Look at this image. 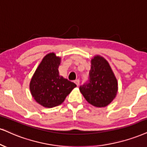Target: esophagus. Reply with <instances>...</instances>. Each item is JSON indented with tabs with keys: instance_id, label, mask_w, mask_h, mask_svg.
I'll return each instance as SVG.
<instances>
[{
	"instance_id": "34e87169",
	"label": "esophagus",
	"mask_w": 147,
	"mask_h": 147,
	"mask_svg": "<svg viewBox=\"0 0 147 147\" xmlns=\"http://www.w3.org/2000/svg\"><path fill=\"white\" fill-rule=\"evenodd\" d=\"M75 82V84L77 85V86H78L79 84H80V80H78V79L76 80L75 82Z\"/></svg>"
}]
</instances>
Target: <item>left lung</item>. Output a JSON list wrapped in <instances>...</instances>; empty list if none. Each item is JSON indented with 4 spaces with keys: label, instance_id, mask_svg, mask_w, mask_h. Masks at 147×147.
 Returning <instances> with one entry per match:
<instances>
[{
    "label": "left lung",
    "instance_id": "1",
    "mask_svg": "<svg viewBox=\"0 0 147 147\" xmlns=\"http://www.w3.org/2000/svg\"><path fill=\"white\" fill-rule=\"evenodd\" d=\"M89 82L80 87L86 101L96 108L109 105L117 96L118 82L109 63L100 55L90 60Z\"/></svg>",
    "mask_w": 147,
    "mask_h": 147
}]
</instances>
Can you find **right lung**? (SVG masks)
Segmentation results:
<instances>
[{
    "label": "right lung",
    "mask_w": 147,
    "mask_h": 147,
    "mask_svg": "<svg viewBox=\"0 0 147 147\" xmlns=\"http://www.w3.org/2000/svg\"><path fill=\"white\" fill-rule=\"evenodd\" d=\"M61 58L50 52L43 58L30 82V91L35 101L44 108L59 106L76 84L59 75Z\"/></svg>",
    "instance_id": "add662e5"
}]
</instances>
